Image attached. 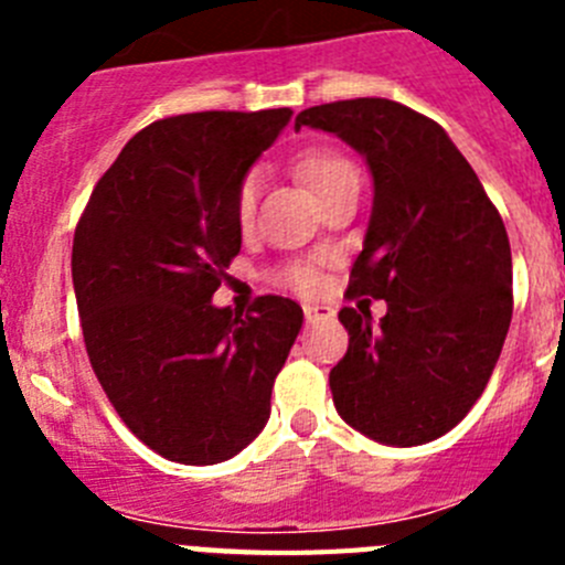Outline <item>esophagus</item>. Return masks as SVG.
<instances>
[{
  "mask_svg": "<svg viewBox=\"0 0 565 565\" xmlns=\"http://www.w3.org/2000/svg\"><path fill=\"white\" fill-rule=\"evenodd\" d=\"M302 313H306L308 322H313V319H328V317H333V308L319 306V302H306V306H302Z\"/></svg>",
  "mask_w": 565,
  "mask_h": 565,
  "instance_id": "obj_1",
  "label": "esophagus"
}]
</instances>
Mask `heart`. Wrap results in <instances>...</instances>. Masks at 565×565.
Wrapping results in <instances>:
<instances>
[{
  "label": "heart",
  "instance_id": "heart-1",
  "mask_svg": "<svg viewBox=\"0 0 565 565\" xmlns=\"http://www.w3.org/2000/svg\"><path fill=\"white\" fill-rule=\"evenodd\" d=\"M297 172L299 178L308 183V189H311L317 198H322L326 192H331L337 183H342L344 178H351V174H359L356 167H353L348 158H342V154L337 152H308L302 161L297 163ZM259 183H263V172L259 169H252V172L243 178V183H239L237 189V221L239 223H248L252 221L254 214V206H257V194H259ZM286 279L291 282L297 291L302 294H311L317 291L319 286V268L313 266V263H297V266H291L286 271Z\"/></svg>",
  "mask_w": 565,
  "mask_h": 565
}]
</instances>
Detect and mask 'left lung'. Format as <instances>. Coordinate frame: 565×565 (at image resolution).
I'll return each instance as SVG.
<instances>
[{"label": "left lung", "instance_id": "left-lung-1", "mask_svg": "<svg viewBox=\"0 0 565 565\" xmlns=\"http://www.w3.org/2000/svg\"><path fill=\"white\" fill-rule=\"evenodd\" d=\"M294 127L339 135L373 174V212L342 308L351 342L331 371L339 416L379 444L452 430L495 371L512 322V252L478 174L433 118L387 98L308 107Z\"/></svg>", "mask_w": 565, "mask_h": 565}]
</instances>
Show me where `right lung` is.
Wrapping results in <instances>:
<instances>
[{
	"label": "right lung",
	"mask_w": 565,
	"mask_h": 565,
	"mask_svg": "<svg viewBox=\"0 0 565 565\" xmlns=\"http://www.w3.org/2000/svg\"><path fill=\"white\" fill-rule=\"evenodd\" d=\"M291 109L189 113L149 124L102 174L73 237L84 348L109 404L178 463L237 456L271 416L302 308L212 294L239 254L237 189Z\"/></svg>",
	"instance_id": "right-lung-1"
}]
</instances>
